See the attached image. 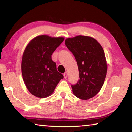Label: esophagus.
<instances>
[{
    "mask_svg": "<svg viewBox=\"0 0 132 132\" xmlns=\"http://www.w3.org/2000/svg\"><path fill=\"white\" fill-rule=\"evenodd\" d=\"M68 72H64V74H63L64 78H67V77H68Z\"/></svg>",
    "mask_w": 132,
    "mask_h": 132,
    "instance_id": "esophagus-1",
    "label": "esophagus"
}]
</instances>
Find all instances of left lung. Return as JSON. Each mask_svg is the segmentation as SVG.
<instances>
[{"mask_svg":"<svg viewBox=\"0 0 132 132\" xmlns=\"http://www.w3.org/2000/svg\"><path fill=\"white\" fill-rule=\"evenodd\" d=\"M65 44L74 54L79 70L80 79L71 86L72 92L79 99H91L102 88L107 72L103 47L95 38L82 35L66 38Z\"/></svg>","mask_w":132,"mask_h":132,"instance_id":"1","label":"left lung"}]
</instances>
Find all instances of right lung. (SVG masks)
<instances>
[{
    "label": "right lung",
    "mask_w": 132,
    "mask_h": 132,
    "mask_svg": "<svg viewBox=\"0 0 132 132\" xmlns=\"http://www.w3.org/2000/svg\"><path fill=\"white\" fill-rule=\"evenodd\" d=\"M62 37L38 36L28 44L21 61V72L27 88L40 98L50 96L63 75L52 60L55 50L64 41Z\"/></svg>",
    "instance_id": "add662e5"
}]
</instances>
